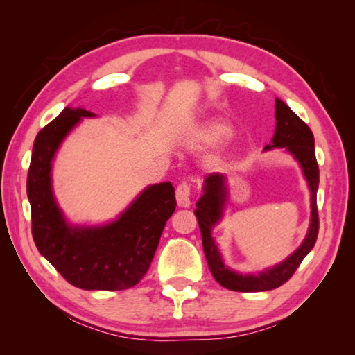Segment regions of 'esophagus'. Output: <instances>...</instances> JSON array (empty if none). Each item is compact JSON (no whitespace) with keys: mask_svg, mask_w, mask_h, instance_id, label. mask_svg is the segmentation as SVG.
<instances>
[{"mask_svg":"<svg viewBox=\"0 0 355 355\" xmlns=\"http://www.w3.org/2000/svg\"><path fill=\"white\" fill-rule=\"evenodd\" d=\"M191 184L187 182H182L177 186L175 191V197H177V202L178 206L182 207H187L191 206Z\"/></svg>","mask_w":355,"mask_h":355,"instance_id":"esophagus-1","label":"esophagus"}]
</instances>
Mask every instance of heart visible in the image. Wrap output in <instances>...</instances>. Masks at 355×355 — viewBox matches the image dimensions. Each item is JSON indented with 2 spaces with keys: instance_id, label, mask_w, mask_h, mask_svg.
Here are the masks:
<instances>
[{
  "instance_id": "heart-1",
  "label": "heart",
  "mask_w": 355,
  "mask_h": 355,
  "mask_svg": "<svg viewBox=\"0 0 355 355\" xmlns=\"http://www.w3.org/2000/svg\"><path fill=\"white\" fill-rule=\"evenodd\" d=\"M232 128L227 123L221 122V120H215V122H209L206 126H202L200 137L207 143H216L229 137Z\"/></svg>"
}]
</instances>
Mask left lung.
<instances>
[{
	"mask_svg": "<svg viewBox=\"0 0 355 355\" xmlns=\"http://www.w3.org/2000/svg\"><path fill=\"white\" fill-rule=\"evenodd\" d=\"M286 148L297 158L304 169L311 191V224L308 235L296 252L288 259L279 263L275 268L263 271L259 276H243L235 271H230L221 261L220 252L215 245V241L210 235V229L220 220L221 209L224 205L225 187L224 177L221 173H210L205 180V195L197 202L195 216L198 220V225L202 236V248L207 259V266L212 271L214 277L220 282L224 288L232 291L254 293V291H268L284 285L297 270L300 262L305 256L311 252L319 233V212H318V186H319V164L315 160L314 153V137L302 119L294 114L288 105L276 99V131L273 137V145L270 148Z\"/></svg>",
	"mask_w": 355,
	"mask_h": 355,
	"instance_id": "1",
	"label": "left lung"
}]
</instances>
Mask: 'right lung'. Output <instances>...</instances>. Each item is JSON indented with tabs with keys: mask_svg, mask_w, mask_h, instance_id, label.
Returning <instances> with one entry per match:
<instances>
[{
	"mask_svg": "<svg viewBox=\"0 0 355 355\" xmlns=\"http://www.w3.org/2000/svg\"><path fill=\"white\" fill-rule=\"evenodd\" d=\"M84 108H64L37 132L27 173L32 236L37 250L67 282L82 290H126L137 285L153 262L166 221L175 212L171 183L150 186L116 223L99 229H71L53 200L51 160Z\"/></svg>",
	"mask_w": 355,
	"mask_h": 355,
	"instance_id": "add662e5",
	"label": "right lung"
}]
</instances>
